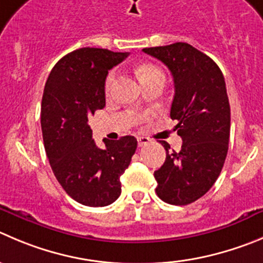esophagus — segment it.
<instances>
[{"instance_id":"esophagus-1","label":"esophagus","mask_w":263,"mask_h":263,"mask_svg":"<svg viewBox=\"0 0 263 263\" xmlns=\"http://www.w3.org/2000/svg\"><path fill=\"white\" fill-rule=\"evenodd\" d=\"M137 141H138L139 147H143V146H146V144L149 143V139L147 138V137H138V138H137Z\"/></svg>"}]
</instances>
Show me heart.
Wrapping results in <instances>:
<instances>
[{"mask_svg": "<svg viewBox=\"0 0 263 263\" xmlns=\"http://www.w3.org/2000/svg\"><path fill=\"white\" fill-rule=\"evenodd\" d=\"M160 73H161V71H160L157 67L151 66V64H144V66H142L141 68L138 69V74H139V77H141V80L146 79V77H149V76H154V74H160ZM112 82H114V72H111V73H109L106 79V89L107 90H109Z\"/></svg>", "mask_w": 263, "mask_h": 263, "instance_id": "b5f03b06", "label": "heart"}]
</instances>
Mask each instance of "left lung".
I'll use <instances>...</instances> for the list:
<instances>
[{"label": "left lung", "instance_id": "obj_1", "mask_svg": "<svg viewBox=\"0 0 263 263\" xmlns=\"http://www.w3.org/2000/svg\"><path fill=\"white\" fill-rule=\"evenodd\" d=\"M143 51L172 72L171 117L183 141L179 152L161 141L166 159L154 173L156 194L167 204H191L211 190L227 156L231 119L224 77L213 59L186 42Z\"/></svg>", "mask_w": 263, "mask_h": 263}]
</instances>
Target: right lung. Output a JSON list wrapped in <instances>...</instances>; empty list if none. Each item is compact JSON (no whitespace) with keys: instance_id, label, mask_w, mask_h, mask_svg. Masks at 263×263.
Listing matches in <instances>:
<instances>
[{"instance_id":"add662e5","label":"right lung","mask_w":263,"mask_h":263,"mask_svg":"<svg viewBox=\"0 0 263 263\" xmlns=\"http://www.w3.org/2000/svg\"><path fill=\"white\" fill-rule=\"evenodd\" d=\"M129 52L82 47L55 64L44 89L41 129L52 173L64 191L86 206H107L121 194L120 177L137 149L132 136L104 138L106 148L92 139L89 119L106 106L108 71Z\"/></svg>"}]
</instances>
